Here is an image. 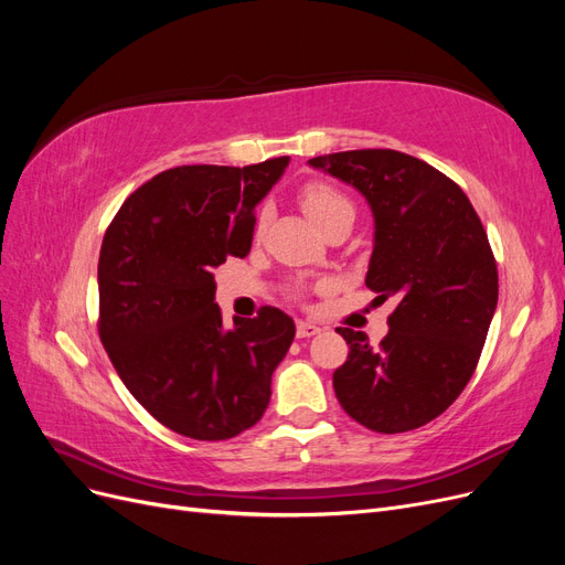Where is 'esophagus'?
<instances>
[{
	"label": "esophagus",
	"instance_id": "esophagus-1",
	"mask_svg": "<svg viewBox=\"0 0 565 565\" xmlns=\"http://www.w3.org/2000/svg\"><path fill=\"white\" fill-rule=\"evenodd\" d=\"M320 332V328L316 322H306V320H299L297 322V337L299 339H309V337H316Z\"/></svg>",
	"mask_w": 565,
	"mask_h": 565
}]
</instances>
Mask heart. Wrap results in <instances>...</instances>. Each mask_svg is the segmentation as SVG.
<instances>
[{"instance_id": "b5f03b06", "label": "heart", "mask_w": 565, "mask_h": 565, "mask_svg": "<svg viewBox=\"0 0 565 565\" xmlns=\"http://www.w3.org/2000/svg\"><path fill=\"white\" fill-rule=\"evenodd\" d=\"M301 204L306 214H309L322 231L332 226L341 216L353 214V204L349 202V198L328 183L306 185L301 191ZM266 224H268V210H262L259 218H256V231H264Z\"/></svg>"}]
</instances>
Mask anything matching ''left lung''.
Instances as JSON below:
<instances>
[{"mask_svg": "<svg viewBox=\"0 0 565 565\" xmlns=\"http://www.w3.org/2000/svg\"><path fill=\"white\" fill-rule=\"evenodd\" d=\"M309 164L365 195L374 216L365 285L380 301L398 299L380 347L337 328L349 344L332 377L337 398L370 431L419 429L457 401L481 358L498 306L488 233L452 179L405 152L347 150Z\"/></svg>", "mask_w": 565, "mask_h": 565, "instance_id": "left-lung-1", "label": "left lung"}]
</instances>
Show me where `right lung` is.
I'll list each match as a JSON object with an SVG mask.
<instances>
[{"instance_id":"right-lung-1","label":"right lung","mask_w":565,"mask_h":565,"mask_svg":"<svg viewBox=\"0 0 565 565\" xmlns=\"http://www.w3.org/2000/svg\"><path fill=\"white\" fill-rule=\"evenodd\" d=\"M289 158L185 164L125 200L98 256V334L131 396L167 429L226 440L259 422L295 339L276 306L224 328L214 268L247 256L254 210Z\"/></svg>"}]
</instances>
